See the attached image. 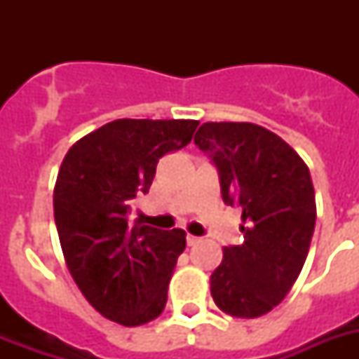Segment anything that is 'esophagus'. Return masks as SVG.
I'll return each instance as SVG.
<instances>
[{
    "mask_svg": "<svg viewBox=\"0 0 359 359\" xmlns=\"http://www.w3.org/2000/svg\"><path fill=\"white\" fill-rule=\"evenodd\" d=\"M199 236H194V235H186V242H188V245H196L197 242H199Z\"/></svg>",
    "mask_w": 359,
    "mask_h": 359,
    "instance_id": "esophagus-1",
    "label": "esophagus"
}]
</instances>
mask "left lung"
<instances>
[{"label":"left lung","instance_id":"1","mask_svg":"<svg viewBox=\"0 0 359 359\" xmlns=\"http://www.w3.org/2000/svg\"><path fill=\"white\" fill-rule=\"evenodd\" d=\"M194 143L218 169L225 205L242 210L244 242L224 248L210 276L212 298L231 317H261L287 296L306 262L317 219L309 169L259 124L205 123Z\"/></svg>","mask_w":359,"mask_h":359}]
</instances>
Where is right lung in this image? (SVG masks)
Instances as JSON below:
<instances>
[{"label": "right lung", "mask_w": 359, "mask_h": 359, "mask_svg": "<svg viewBox=\"0 0 359 359\" xmlns=\"http://www.w3.org/2000/svg\"><path fill=\"white\" fill-rule=\"evenodd\" d=\"M197 124L117 119L76 141L61 163L53 216L65 261L81 294L114 323L140 326L165 307L186 233L130 225L128 214L158 160L188 145Z\"/></svg>", "instance_id": "obj_1"}]
</instances>
